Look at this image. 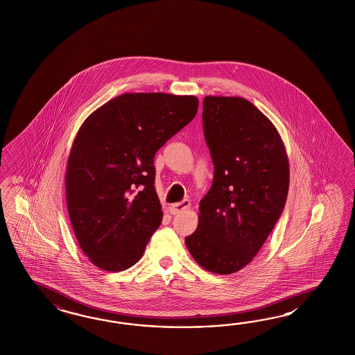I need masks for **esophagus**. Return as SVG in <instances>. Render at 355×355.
Wrapping results in <instances>:
<instances>
[{
  "mask_svg": "<svg viewBox=\"0 0 355 355\" xmlns=\"http://www.w3.org/2000/svg\"><path fill=\"white\" fill-rule=\"evenodd\" d=\"M189 206H191V201L189 200H182V202L173 203L170 206V213L173 214V215H176V214L182 213L184 210L189 209Z\"/></svg>",
  "mask_w": 355,
  "mask_h": 355,
  "instance_id": "1",
  "label": "esophagus"
}]
</instances>
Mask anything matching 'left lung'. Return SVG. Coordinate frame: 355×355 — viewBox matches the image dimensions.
Returning a JSON list of instances; mask_svg holds the SVG:
<instances>
[{"label": "left lung", "instance_id": "obj_1", "mask_svg": "<svg viewBox=\"0 0 355 355\" xmlns=\"http://www.w3.org/2000/svg\"><path fill=\"white\" fill-rule=\"evenodd\" d=\"M202 123L214 180L185 245L205 270L234 274L253 261L283 213L289 161L272 122L243 97L206 96Z\"/></svg>", "mask_w": 355, "mask_h": 355}]
</instances>
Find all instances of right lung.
Listing matches in <instances>:
<instances>
[{
	"instance_id": "obj_1",
	"label": "right lung",
	"mask_w": 355,
	"mask_h": 355,
	"mask_svg": "<svg viewBox=\"0 0 355 355\" xmlns=\"http://www.w3.org/2000/svg\"><path fill=\"white\" fill-rule=\"evenodd\" d=\"M198 98L124 93L81 124L64 175L72 230L98 268L137 263L162 222L154 155L197 114Z\"/></svg>"
}]
</instances>
